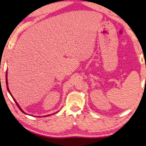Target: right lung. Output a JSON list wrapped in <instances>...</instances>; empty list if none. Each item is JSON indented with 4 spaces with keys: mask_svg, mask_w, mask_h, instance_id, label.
<instances>
[{
    "mask_svg": "<svg viewBox=\"0 0 146 146\" xmlns=\"http://www.w3.org/2000/svg\"><path fill=\"white\" fill-rule=\"evenodd\" d=\"M6 84H7V85H8V81H7V73H6ZM7 89H8V91H9V92L10 94H11V92H10V91H9V88H8V86H7ZM11 96H12V95H11ZM13 100H14V101H15V102L16 104H17V106H18V107H19V108L20 110H21V111H22V112L25 113V112H24V111H23V110H22V109L21 108H20V106H19V104H18V103L17 102V101H16V100H15V98H13Z\"/></svg>",
    "mask_w": 146,
    "mask_h": 146,
    "instance_id": "obj_1",
    "label": "right lung"
}]
</instances>
